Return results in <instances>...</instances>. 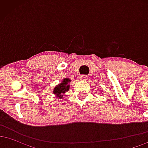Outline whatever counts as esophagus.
I'll list each match as a JSON object with an SVG mask.
<instances>
[{"instance_id": "1", "label": "esophagus", "mask_w": 148, "mask_h": 148, "mask_svg": "<svg viewBox=\"0 0 148 148\" xmlns=\"http://www.w3.org/2000/svg\"><path fill=\"white\" fill-rule=\"evenodd\" d=\"M79 79L81 80H87L88 76L86 75H81L79 76Z\"/></svg>"}]
</instances>
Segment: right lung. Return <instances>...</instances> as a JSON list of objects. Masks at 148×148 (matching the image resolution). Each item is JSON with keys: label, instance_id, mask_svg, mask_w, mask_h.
<instances>
[{"label": "right lung", "instance_id": "obj_1", "mask_svg": "<svg viewBox=\"0 0 148 148\" xmlns=\"http://www.w3.org/2000/svg\"><path fill=\"white\" fill-rule=\"evenodd\" d=\"M69 82H70V79H64L62 80V83H60V84H58L54 88L53 91V94H55L56 97H58L59 99H62V96H63L62 94L69 90Z\"/></svg>", "mask_w": 148, "mask_h": 148}]
</instances>
